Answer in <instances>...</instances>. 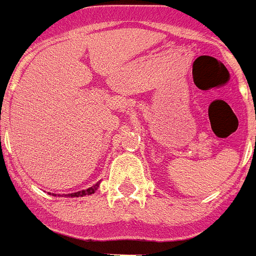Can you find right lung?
Wrapping results in <instances>:
<instances>
[{
    "mask_svg": "<svg viewBox=\"0 0 256 256\" xmlns=\"http://www.w3.org/2000/svg\"><path fill=\"white\" fill-rule=\"evenodd\" d=\"M98 188V184L97 185L92 186L89 189L86 190H80V192H76V193H71V194H67V197H84V196H89V194H93L96 190Z\"/></svg>",
    "mask_w": 256,
    "mask_h": 256,
    "instance_id": "add662e5",
    "label": "right lung"
}]
</instances>
